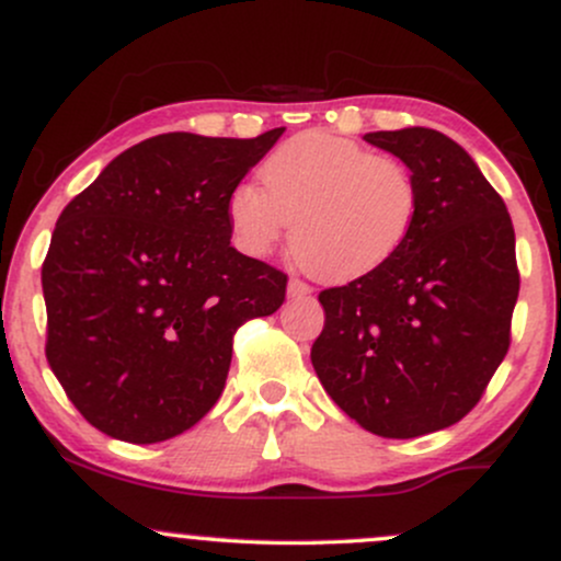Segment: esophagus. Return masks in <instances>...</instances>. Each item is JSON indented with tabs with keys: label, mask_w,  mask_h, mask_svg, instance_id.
Returning <instances> with one entry per match:
<instances>
[{
	"label": "esophagus",
	"mask_w": 561,
	"mask_h": 561,
	"mask_svg": "<svg viewBox=\"0 0 561 561\" xmlns=\"http://www.w3.org/2000/svg\"><path fill=\"white\" fill-rule=\"evenodd\" d=\"M306 295H311V287L306 285V282L300 279H289L287 282V298H306Z\"/></svg>",
	"instance_id": "1"
}]
</instances>
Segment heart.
Returning a JSON list of instances; mask_svg holds the SVG:
<instances>
[{"instance_id": "1", "label": "heart", "mask_w": 561, "mask_h": 561, "mask_svg": "<svg viewBox=\"0 0 561 561\" xmlns=\"http://www.w3.org/2000/svg\"><path fill=\"white\" fill-rule=\"evenodd\" d=\"M416 184L398 160L330 131H302L261 165V186L227 197L231 240L272 253L293 221L295 259L324 282H353L385 266L416 218Z\"/></svg>"}]
</instances>
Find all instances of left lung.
I'll return each mask as SVG.
<instances>
[{"label":"left lung","mask_w":561,"mask_h":561,"mask_svg":"<svg viewBox=\"0 0 561 561\" xmlns=\"http://www.w3.org/2000/svg\"><path fill=\"white\" fill-rule=\"evenodd\" d=\"M416 184V218L377 272L324 289L311 364L330 398L379 437L467 416L508 351L519 295L514 227L472 156L435 128L364 134Z\"/></svg>","instance_id":"8db88e82"}]
</instances>
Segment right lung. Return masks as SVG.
I'll return each mask as SVG.
<instances>
[{"label":"right lung","instance_id":"add662e5","mask_svg":"<svg viewBox=\"0 0 561 561\" xmlns=\"http://www.w3.org/2000/svg\"><path fill=\"white\" fill-rule=\"evenodd\" d=\"M282 134H158L57 218L47 362L100 433L145 446L195 427L227 382L237 327L285 302L287 276L231 248L227 221L229 192Z\"/></svg>","mask_w":561,"mask_h":561}]
</instances>
